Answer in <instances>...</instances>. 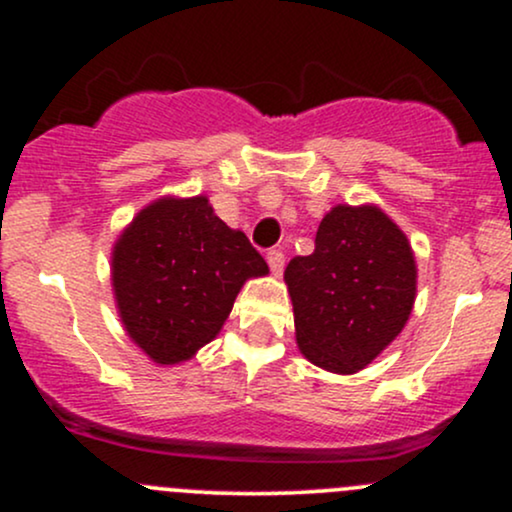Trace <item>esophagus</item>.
I'll return each mask as SVG.
<instances>
[{
  "label": "esophagus",
  "mask_w": 512,
  "mask_h": 512,
  "mask_svg": "<svg viewBox=\"0 0 512 512\" xmlns=\"http://www.w3.org/2000/svg\"><path fill=\"white\" fill-rule=\"evenodd\" d=\"M267 262H269V269H272L276 276L284 272V252H281V250H269L267 252Z\"/></svg>",
  "instance_id": "obj_1"
}]
</instances>
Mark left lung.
Returning a JSON list of instances; mask_svg holds the SVG:
<instances>
[{
  "label": "left lung",
  "mask_w": 512,
  "mask_h": 512,
  "mask_svg": "<svg viewBox=\"0 0 512 512\" xmlns=\"http://www.w3.org/2000/svg\"><path fill=\"white\" fill-rule=\"evenodd\" d=\"M301 354L330 373L366 368L407 325L416 262L407 236L373 204H337L315 250L284 272Z\"/></svg>",
  "instance_id": "left-lung-1"
}]
</instances>
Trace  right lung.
Masks as SVG:
<instances>
[{
  "instance_id": "right-lung-1",
  "label": "right lung",
  "mask_w": 512,
  "mask_h": 512,
  "mask_svg": "<svg viewBox=\"0 0 512 512\" xmlns=\"http://www.w3.org/2000/svg\"><path fill=\"white\" fill-rule=\"evenodd\" d=\"M269 274L243 231L207 197H163L134 216L113 248L117 313L134 344L161 366L187 361L221 332L252 276Z\"/></svg>"
}]
</instances>
